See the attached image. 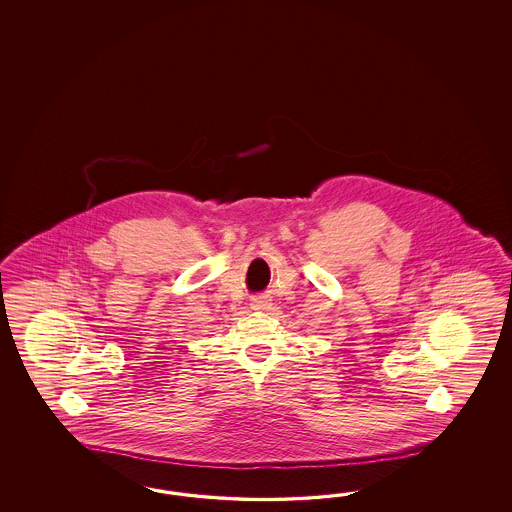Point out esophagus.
Here are the masks:
<instances>
[{
  "label": "esophagus",
  "instance_id": "obj_1",
  "mask_svg": "<svg viewBox=\"0 0 512 512\" xmlns=\"http://www.w3.org/2000/svg\"><path fill=\"white\" fill-rule=\"evenodd\" d=\"M253 306H255V308H264V306H266V300H264L263 296L253 298Z\"/></svg>",
  "mask_w": 512,
  "mask_h": 512
}]
</instances>
